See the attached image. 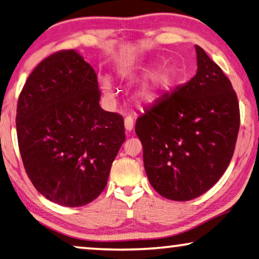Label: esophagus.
Masks as SVG:
<instances>
[{
  "label": "esophagus",
  "mask_w": 259,
  "mask_h": 259,
  "mask_svg": "<svg viewBox=\"0 0 259 259\" xmlns=\"http://www.w3.org/2000/svg\"><path fill=\"white\" fill-rule=\"evenodd\" d=\"M124 126L126 131H131L134 128V118L131 116H126L124 118Z\"/></svg>",
  "instance_id": "1"
}]
</instances>
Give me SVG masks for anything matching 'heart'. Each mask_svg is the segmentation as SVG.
<instances>
[{"label":"heart","instance_id":"obj_1","mask_svg":"<svg viewBox=\"0 0 259 259\" xmlns=\"http://www.w3.org/2000/svg\"><path fill=\"white\" fill-rule=\"evenodd\" d=\"M152 72L150 68H142L138 69L137 71H133L128 75L129 78H145L148 77ZM175 82V74L170 69H165V70L159 71L156 74L151 81L137 94L138 100L144 103H152V102L157 101L159 97L166 94L174 85ZM101 87L103 92L108 95V96H114V88L110 79L108 77L101 78Z\"/></svg>","mask_w":259,"mask_h":259}]
</instances>
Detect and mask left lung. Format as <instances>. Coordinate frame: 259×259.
I'll return each mask as SVG.
<instances>
[{"label": "left lung", "instance_id": "left-lung-1", "mask_svg": "<svg viewBox=\"0 0 259 259\" xmlns=\"http://www.w3.org/2000/svg\"><path fill=\"white\" fill-rule=\"evenodd\" d=\"M197 72L159 97L136 121L152 188L171 201H190L217 183L237 142L240 115L232 84L196 46Z\"/></svg>", "mask_w": 259, "mask_h": 259}]
</instances>
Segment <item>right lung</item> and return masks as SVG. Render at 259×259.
I'll return each instance as SVG.
<instances>
[{"mask_svg": "<svg viewBox=\"0 0 259 259\" xmlns=\"http://www.w3.org/2000/svg\"><path fill=\"white\" fill-rule=\"evenodd\" d=\"M100 97L96 72L75 50L45 58L20 94L16 131L25 172L60 205L97 198L125 141L123 117L104 111Z\"/></svg>", "mask_w": 259, "mask_h": 259, "instance_id": "1", "label": "right lung"}]
</instances>
